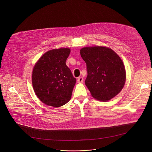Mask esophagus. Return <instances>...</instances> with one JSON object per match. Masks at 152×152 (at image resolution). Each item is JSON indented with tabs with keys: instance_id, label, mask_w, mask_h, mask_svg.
Wrapping results in <instances>:
<instances>
[{
	"instance_id": "esophagus-1",
	"label": "esophagus",
	"mask_w": 152,
	"mask_h": 152,
	"mask_svg": "<svg viewBox=\"0 0 152 152\" xmlns=\"http://www.w3.org/2000/svg\"><path fill=\"white\" fill-rule=\"evenodd\" d=\"M83 77H78L77 81L78 83H83Z\"/></svg>"
}]
</instances>
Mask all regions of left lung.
Returning <instances> with one entry per match:
<instances>
[{
  "instance_id": "obj_1",
  "label": "left lung",
  "mask_w": 152,
  "mask_h": 152,
  "mask_svg": "<svg viewBox=\"0 0 152 152\" xmlns=\"http://www.w3.org/2000/svg\"><path fill=\"white\" fill-rule=\"evenodd\" d=\"M80 54L87 64L85 83L92 96L97 100L108 101L118 95L126 80L125 66L118 54L100 46L83 48Z\"/></svg>"
}]
</instances>
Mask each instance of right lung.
I'll return each instance as SVG.
<instances>
[{"mask_svg": "<svg viewBox=\"0 0 152 152\" xmlns=\"http://www.w3.org/2000/svg\"><path fill=\"white\" fill-rule=\"evenodd\" d=\"M68 48L45 53L34 65L32 74L34 91L44 104L59 107L71 99L76 78L66 65Z\"/></svg>", "mask_w": 152, "mask_h": 152, "instance_id": "right-lung-1", "label": "right lung"}]
</instances>
